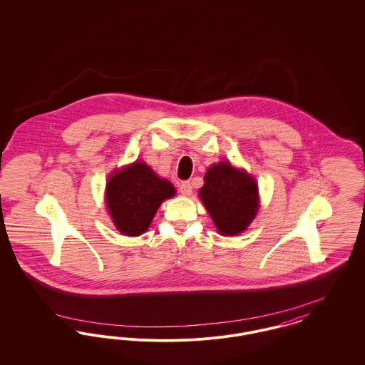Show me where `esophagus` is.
<instances>
[{"label":"esophagus","instance_id":"34e87169","mask_svg":"<svg viewBox=\"0 0 365 365\" xmlns=\"http://www.w3.org/2000/svg\"><path fill=\"white\" fill-rule=\"evenodd\" d=\"M179 190H180V192H182L183 195H191L192 187H191L190 182H182V183H180Z\"/></svg>","mask_w":365,"mask_h":365}]
</instances>
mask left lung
Masks as SVG:
<instances>
[{
  "instance_id": "left-lung-1",
  "label": "left lung",
  "mask_w": 365,
  "mask_h": 365,
  "mask_svg": "<svg viewBox=\"0 0 365 365\" xmlns=\"http://www.w3.org/2000/svg\"><path fill=\"white\" fill-rule=\"evenodd\" d=\"M200 198L222 235L245 231L259 210V186L245 170L220 161L209 167Z\"/></svg>"
}]
</instances>
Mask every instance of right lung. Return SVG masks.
I'll list each match as a JSON object with an SVG mask.
<instances>
[{
	"instance_id": "right-lung-1",
	"label": "right lung",
	"mask_w": 365,
	"mask_h": 365,
	"mask_svg": "<svg viewBox=\"0 0 365 365\" xmlns=\"http://www.w3.org/2000/svg\"><path fill=\"white\" fill-rule=\"evenodd\" d=\"M167 179L143 161H135L110 175L105 201L116 228L128 237H138L150 226L161 202L175 195Z\"/></svg>"
}]
</instances>
